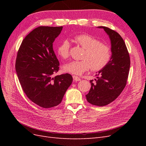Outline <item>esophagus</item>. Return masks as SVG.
<instances>
[{"instance_id": "esophagus-1", "label": "esophagus", "mask_w": 146, "mask_h": 146, "mask_svg": "<svg viewBox=\"0 0 146 146\" xmlns=\"http://www.w3.org/2000/svg\"><path fill=\"white\" fill-rule=\"evenodd\" d=\"M72 77H73V79H74V81L78 82V81H80V80H81V79H80V78H79L78 76H73Z\"/></svg>"}]
</instances>
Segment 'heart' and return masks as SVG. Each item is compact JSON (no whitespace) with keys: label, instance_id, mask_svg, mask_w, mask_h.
I'll list each match as a JSON object with an SVG mask.
<instances>
[{"label":"heart","instance_id":"b5f03b06","mask_svg":"<svg viewBox=\"0 0 146 146\" xmlns=\"http://www.w3.org/2000/svg\"><path fill=\"white\" fill-rule=\"evenodd\" d=\"M75 41L84 50L81 61H74L63 66L65 72L81 75L90 69L99 71L104 69L111 60V48L102 43L99 39L87 33H82L74 37ZM70 42L64 40L57 47V54L63 59H68L70 55Z\"/></svg>","mask_w":146,"mask_h":146}]
</instances>
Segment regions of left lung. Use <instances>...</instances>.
Returning a JSON list of instances; mask_svg holds the SVG:
<instances>
[{
    "mask_svg": "<svg viewBox=\"0 0 146 146\" xmlns=\"http://www.w3.org/2000/svg\"><path fill=\"white\" fill-rule=\"evenodd\" d=\"M110 38L112 56L109 63L96 75L97 80H90L91 87L86 95L90 104L104 107L115 100L124 89L129 76L130 59L125 43L117 32L106 27Z\"/></svg>",
    "mask_w": 146,
    "mask_h": 146,
    "instance_id": "1",
    "label": "left lung"
}]
</instances>
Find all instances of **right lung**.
<instances>
[{
	"instance_id": "right-lung-1",
	"label": "right lung",
	"mask_w": 146,
	"mask_h": 146,
	"mask_svg": "<svg viewBox=\"0 0 146 146\" xmlns=\"http://www.w3.org/2000/svg\"><path fill=\"white\" fill-rule=\"evenodd\" d=\"M63 27L40 26L25 37L17 52L15 68L24 93L33 103L48 108L58 105L72 77L66 73L53 77L60 63L53 42Z\"/></svg>"
}]
</instances>
